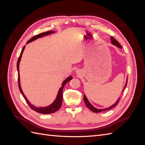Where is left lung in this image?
I'll return each instance as SVG.
<instances>
[{
    "mask_svg": "<svg viewBox=\"0 0 145 145\" xmlns=\"http://www.w3.org/2000/svg\"><path fill=\"white\" fill-rule=\"evenodd\" d=\"M111 42H112V43L113 45H114L117 46V47L120 48H121V46L120 45V43H118V42L116 40V39H115L112 36L111 37ZM127 82H128V79H127ZM126 85H127V82H126V85H125V87H124L123 90H124V89L125 88V87H126ZM83 99H84L85 103V105H86V106H87L88 108L91 111H93V112H102V111H106V110H108V109H111V108H114V106H116V105L118 103V101H119L120 98L118 99V100L117 101V102H116L113 105H112L111 106L109 107V108H105V109H97V108H94V107L93 106V105H92L89 103V102L88 101V100L87 99V98H86L85 95H84V97H83Z\"/></svg>",
    "mask_w": 145,
    "mask_h": 145,
    "instance_id": "left-lung-1",
    "label": "left lung"
}]
</instances>
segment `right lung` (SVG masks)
<instances>
[{
    "label": "right lung",
    "mask_w": 145,
    "mask_h": 145,
    "mask_svg": "<svg viewBox=\"0 0 145 145\" xmlns=\"http://www.w3.org/2000/svg\"><path fill=\"white\" fill-rule=\"evenodd\" d=\"M54 31H47V32H45V33H40L39 34L36 35V36H34V37H33L31 39H30L27 42V43H29V42H31L34 40H36V39H38V38H40L42 37L43 36H45L46 35H48V34H50L51 33H54ZM25 46H24L22 50L21 51V53L19 56V57L18 59V60H17V71H18V85H19V90L20 91L21 94H22V95L24 96V99H25L26 102H27V103L28 104L29 106L33 110L36 111L39 113H40V114H51V113H54L55 112H56L58 110V109L61 107V105H62V92H63V89L64 88V86L65 85V84L67 83H68V82H69L71 80L72 77L69 76L68 78H66V79L64 80V82L62 83V87L60 88L59 91V93L57 94V96L56 99L55 100L54 102L52 103L51 105L48 106H46V107H43V108H38L34 106V105L31 104V103L29 102L28 100V99H27V97H25V95H24V93L22 90L21 89V86H20V76H19V63H20V61L21 59V57L22 55V53L24 52V50L25 49Z\"/></svg>",
    "instance_id": "obj_1"
}]
</instances>
